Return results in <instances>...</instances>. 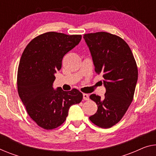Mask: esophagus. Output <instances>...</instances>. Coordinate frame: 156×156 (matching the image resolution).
Here are the masks:
<instances>
[{"mask_svg":"<svg viewBox=\"0 0 156 156\" xmlns=\"http://www.w3.org/2000/svg\"><path fill=\"white\" fill-rule=\"evenodd\" d=\"M83 99H84V100H86V101H87V100H89V95H88L87 94H85V93H84V94H83Z\"/></svg>","mask_w":156,"mask_h":156,"instance_id":"34e87169","label":"esophagus"}]
</instances>
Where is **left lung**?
Returning a JSON list of instances; mask_svg holds the SVG:
<instances>
[{
    "label": "left lung",
    "instance_id": "obj_1",
    "mask_svg": "<svg viewBox=\"0 0 156 156\" xmlns=\"http://www.w3.org/2000/svg\"><path fill=\"white\" fill-rule=\"evenodd\" d=\"M83 38L91 53L95 71L103 76V98H90L98 109L89 118L94 125L110 128L122 119L133 99L138 69L129 45L119 36L107 32L87 34Z\"/></svg>",
    "mask_w": 156,
    "mask_h": 156
}]
</instances>
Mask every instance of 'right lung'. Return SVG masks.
<instances>
[{"label":"right lung","mask_w":156,"mask_h":156,"mask_svg":"<svg viewBox=\"0 0 156 156\" xmlns=\"http://www.w3.org/2000/svg\"><path fill=\"white\" fill-rule=\"evenodd\" d=\"M81 38V35L47 32L34 38L22 53L17 72L19 96L28 114L42 128L60 126L69 108L82 101L83 94L78 90L53 88L55 73L61 69L64 56Z\"/></svg>","instance_id":"right-lung-1"}]
</instances>
